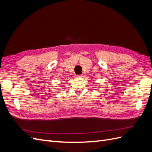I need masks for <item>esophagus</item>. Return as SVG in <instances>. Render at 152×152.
Returning <instances> with one entry per match:
<instances>
[{"mask_svg": "<svg viewBox=\"0 0 152 152\" xmlns=\"http://www.w3.org/2000/svg\"><path fill=\"white\" fill-rule=\"evenodd\" d=\"M77 77H80V78H81V77H84V75H83V74L78 75H77Z\"/></svg>", "mask_w": 152, "mask_h": 152, "instance_id": "esophagus-1", "label": "esophagus"}]
</instances>
